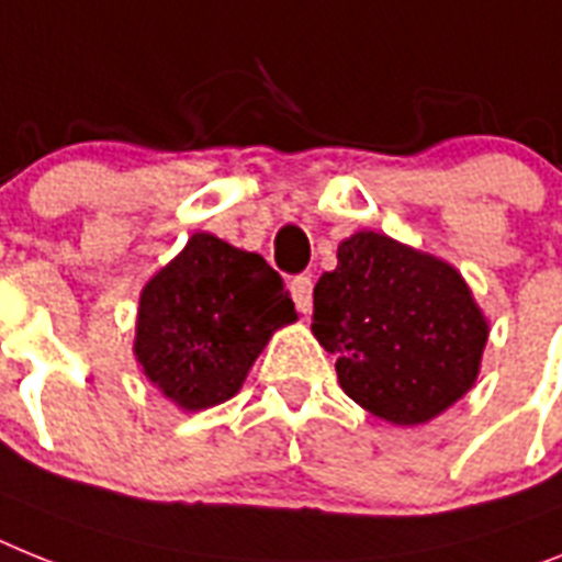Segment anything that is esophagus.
Returning <instances> with one entry per match:
<instances>
[{
    "mask_svg": "<svg viewBox=\"0 0 562 562\" xmlns=\"http://www.w3.org/2000/svg\"><path fill=\"white\" fill-rule=\"evenodd\" d=\"M289 291L291 296H294V305L303 314H308L311 311V300H314V280H311L308 273H296L294 280L289 282Z\"/></svg>",
    "mask_w": 562,
    "mask_h": 562,
    "instance_id": "34e87169",
    "label": "esophagus"
}]
</instances>
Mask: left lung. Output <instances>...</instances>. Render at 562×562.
I'll return each mask as SVG.
<instances>
[{
	"mask_svg": "<svg viewBox=\"0 0 562 562\" xmlns=\"http://www.w3.org/2000/svg\"><path fill=\"white\" fill-rule=\"evenodd\" d=\"M314 323L339 385L376 417L417 426L477 380L488 325L469 285L437 257L360 231L314 285Z\"/></svg>",
	"mask_w": 562,
	"mask_h": 562,
	"instance_id": "left-lung-1",
	"label": "left lung"
}]
</instances>
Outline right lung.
Instances as JSON below:
<instances>
[{"label": "right lung", "mask_w": 562, "mask_h": 562, "mask_svg": "<svg viewBox=\"0 0 562 562\" xmlns=\"http://www.w3.org/2000/svg\"><path fill=\"white\" fill-rule=\"evenodd\" d=\"M291 319L294 303L266 259L196 234L145 285L134 351L165 397L200 412L237 394L268 337Z\"/></svg>", "instance_id": "1"}]
</instances>
